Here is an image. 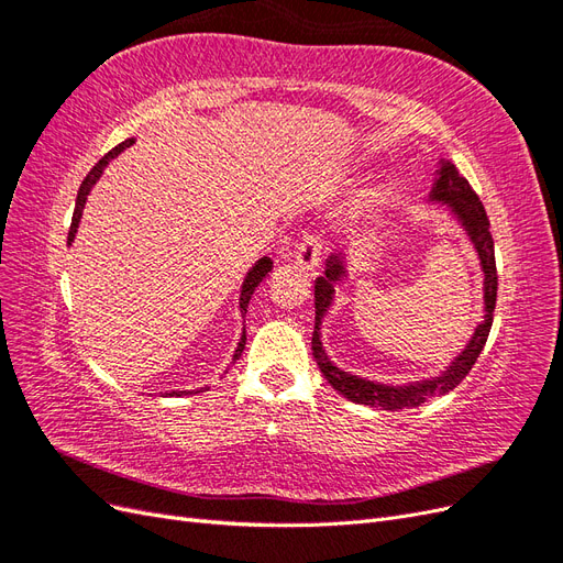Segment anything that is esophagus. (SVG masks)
I'll list each match as a JSON object with an SVG mask.
<instances>
[{
	"instance_id": "34e87169",
	"label": "esophagus",
	"mask_w": 563,
	"mask_h": 563,
	"mask_svg": "<svg viewBox=\"0 0 563 563\" xmlns=\"http://www.w3.org/2000/svg\"><path fill=\"white\" fill-rule=\"evenodd\" d=\"M321 240L317 234H305L302 240L298 242V246H296V251H294V258H296V263L300 265V267H305V269H314V267H319V263H321Z\"/></svg>"
}]
</instances>
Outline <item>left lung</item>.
<instances>
[{
  "label": "left lung",
  "instance_id": "8db88e82",
  "mask_svg": "<svg viewBox=\"0 0 563 563\" xmlns=\"http://www.w3.org/2000/svg\"><path fill=\"white\" fill-rule=\"evenodd\" d=\"M432 199L451 203L455 209L457 218L463 220L465 230L470 232L472 242L479 251L482 267H484V298H486V319L484 323L476 327L470 345L465 352L457 356V360L446 368V373L437 380L430 383H418L411 387H385L362 380L356 376H350V373L335 368L327 354L321 350L319 343V327L321 319L327 314V308L333 300V284L343 279V261H340V253H333L327 261V275L319 277L314 284V333H312V354L319 364V371L323 373V378L329 380L333 389H338L340 395L347 397L350 401L356 404H368V406H380L385 411H397V408H416L420 404L428 401L434 395H446L449 389H453L460 380H463L467 373L472 371L476 356L482 354L488 333H490V323H493V310H496V296H498V269H496V253H493V236H490V223L488 216L484 211V203L472 190V185L460 176L451 164H444L439 172V178L434 183Z\"/></svg>",
  "mask_w": 563,
  "mask_h": 563
}]
</instances>
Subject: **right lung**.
<instances>
[{
    "mask_svg": "<svg viewBox=\"0 0 563 563\" xmlns=\"http://www.w3.org/2000/svg\"><path fill=\"white\" fill-rule=\"evenodd\" d=\"M133 143V139H129V141H124V143H119L117 147H112L108 155L100 159L91 172L87 174V178L81 180V185H79V192H77V203H75V213H73V225H70V232H67V242H73L75 240V232H77V225H79V218H81V209H84V201H87V195H89V190L93 187V183L100 178V174H103V168L108 166V162L112 159V157H117L119 152H122L124 147H129ZM272 269V263L267 261V258H263V261H258V265H255L251 272H249V277H246V282H244V288H242V302H240V308H242V314H246V308H249V300H251V296H253V291L255 288H258V284L267 277V272ZM244 345H246V333L242 335V340H240V345H236V350H234V362L240 360L242 356V352H244ZM172 395H185V391H172Z\"/></svg>",
    "mask_w": 563,
    "mask_h": 563,
    "instance_id": "right-lung-1",
    "label": "right lung"
}]
</instances>
